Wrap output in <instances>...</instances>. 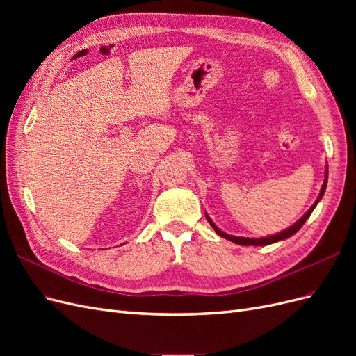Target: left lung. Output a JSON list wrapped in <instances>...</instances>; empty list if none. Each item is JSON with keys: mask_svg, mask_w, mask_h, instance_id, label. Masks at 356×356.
Here are the masks:
<instances>
[{"mask_svg": "<svg viewBox=\"0 0 356 356\" xmlns=\"http://www.w3.org/2000/svg\"><path fill=\"white\" fill-rule=\"evenodd\" d=\"M327 182H328V168H327V172H325V179H324V184H322V188H321V193H319V196H318V199H316V202L312 204L310 207V209L303 215V217H301L297 222H294L293 225H291V227H288L286 230H284V232H281V233H277V234H273V236H267V238H258V239H252V238H239V236H230V234H227V233H224V232H221L217 225L213 224V221L208 217L207 215V218H208V221H209V224L212 225V229L217 232V234L218 236H221V238H224V239H229L230 242H234V243H239V245H243V246H250V245H254V246H263V245H270V243H275V242H279V241H284V239H288L289 236H293V234H296L300 229H301V225H303L305 222H306V220L310 217V213L314 212V209H315V207L318 204V202L322 199V196H324V193H325V188H327Z\"/></svg>", "mask_w": 356, "mask_h": 356, "instance_id": "left-lung-1", "label": "left lung"}]
</instances>
